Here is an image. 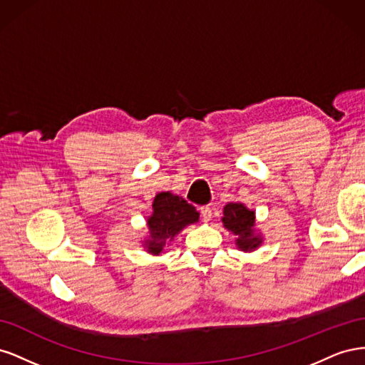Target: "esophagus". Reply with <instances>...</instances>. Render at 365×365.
Listing matches in <instances>:
<instances>
[{
    "mask_svg": "<svg viewBox=\"0 0 365 365\" xmlns=\"http://www.w3.org/2000/svg\"><path fill=\"white\" fill-rule=\"evenodd\" d=\"M200 212H201V217H202L204 222H208V220L212 219V207L204 205V207L200 208Z\"/></svg>",
    "mask_w": 365,
    "mask_h": 365,
    "instance_id": "34e87169",
    "label": "esophagus"
}]
</instances>
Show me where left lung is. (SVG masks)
<instances>
[{
    "label": "left lung",
    "instance_id": "8db88e82",
    "mask_svg": "<svg viewBox=\"0 0 365 365\" xmlns=\"http://www.w3.org/2000/svg\"><path fill=\"white\" fill-rule=\"evenodd\" d=\"M224 225L233 231L236 236V244L242 251H252L260 245V237L254 236V222H256V216L254 212L248 210L244 204L239 202H230L224 207Z\"/></svg>",
    "mask_w": 365,
    "mask_h": 365
}]
</instances>
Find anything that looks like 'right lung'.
I'll return each mask as SVG.
<instances>
[{
	"label": "right lung",
	"mask_w": 365,
	"mask_h": 365,
	"mask_svg": "<svg viewBox=\"0 0 365 365\" xmlns=\"http://www.w3.org/2000/svg\"><path fill=\"white\" fill-rule=\"evenodd\" d=\"M152 207L153 215L148 219L150 239L146 242L148 251L152 254H160L165 240H172L184 227L200 219V213L192 204L169 192L158 193Z\"/></svg>",
	"instance_id": "right-lung-1"
}]
</instances>
